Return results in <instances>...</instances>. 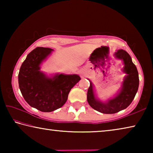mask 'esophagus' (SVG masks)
<instances>
[{"mask_svg":"<svg viewBox=\"0 0 153 153\" xmlns=\"http://www.w3.org/2000/svg\"><path fill=\"white\" fill-rule=\"evenodd\" d=\"M79 74L81 76H86V70L85 69H81L79 71Z\"/></svg>","mask_w":153,"mask_h":153,"instance_id":"1","label":"esophagus"}]
</instances>
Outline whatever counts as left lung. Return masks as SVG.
Segmentation results:
<instances>
[{
	"label": "left lung",
	"instance_id": "left-lung-1",
	"mask_svg": "<svg viewBox=\"0 0 153 153\" xmlns=\"http://www.w3.org/2000/svg\"><path fill=\"white\" fill-rule=\"evenodd\" d=\"M115 57L123 61L124 67L122 71L126 74L121 84V88L115 97L102 101L95 94L94 85L91 80L88 90L87 100L90 107L94 110L105 114H113L125 109L131 104L135 97L139 86L138 72L133 63L131 56L123 49L115 52Z\"/></svg>",
	"mask_w": 153,
	"mask_h": 153
}]
</instances>
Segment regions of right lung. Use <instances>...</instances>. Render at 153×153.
<instances>
[{
	"label": "right lung",
	"mask_w": 153,
	"mask_h": 153,
	"mask_svg": "<svg viewBox=\"0 0 153 153\" xmlns=\"http://www.w3.org/2000/svg\"><path fill=\"white\" fill-rule=\"evenodd\" d=\"M53 51L44 47L33 49L23 62L18 75L19 89L25 100L42 112L61 107L71 89L81 79L77 74H55L48 76L40 71L41 65Z\"/></svg>",
	"instance_id": "obj_1"
}]
</instances>
